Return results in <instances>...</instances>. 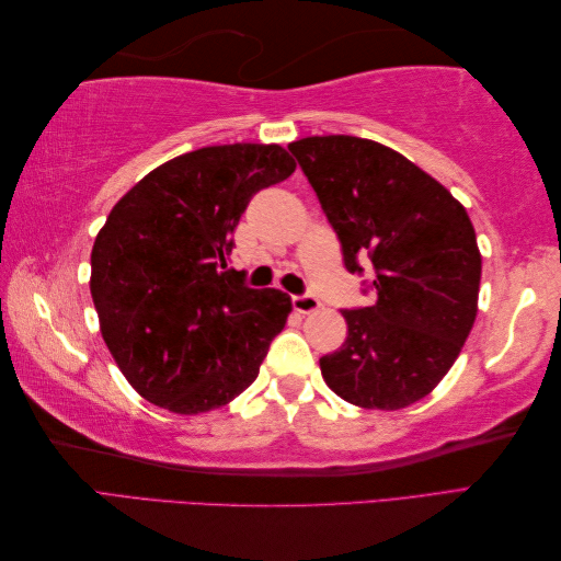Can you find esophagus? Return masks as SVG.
I'll return each instance as SVG.
<instances>
[{
  "instance_id": "1",
  "label": "esophagus",
  "mask_w": 561,
  "mask_h": 561,
  "mask_svg": "<svg viewBox=\"0 0 561 561\" xmlns=\"http://www.w3.org/2000/svg\"><path fill=\"white\" fill-rule=\"evenodd\" d=\"M291 306L296 313H313L320 308V301L311 294H296V296H291Z\"/></svg>"
}]
</instances>
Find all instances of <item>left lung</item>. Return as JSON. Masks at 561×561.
Returning <instances> with one entry per match:
<instances>
[{
  "label": "left lung",
  "mask_w": 561,
  "mask_h": 561,
  "mask_svg": "<svg viewBox=\"0 0 561 561\" xmlns=\"http://www.w3.org/2000/svg\"><path fill=\"white\" fill-rule=\"evenodd\" d=\"M335 229L344 267L371 260V306L347 308V340L320 359L325 383L366 410L428 396L468 340L482 257L472 221L448 190L378 141L330 135L291 141Z\"/></svg>",
  "instance_id": "8db88e82"
}]
</instances>
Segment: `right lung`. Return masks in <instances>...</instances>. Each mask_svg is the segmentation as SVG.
Here are the masks:
<instances>
[{
  "instance_id": "obj_1",
  "label": "right lung",
  "mask_w": 561,
  "mask_h": 561,
  "mask_svg": "<svg viewBox=\"0 0 561 561\" xmlns=\"http://www.w3.org/2000/svg\"><path fill=\"white\" fill-rule=\"evenodd\" d=\"M279 145L205 147L147 173L91 250L101 335L141 398L175 414L217 410L253 383L291 299L229 267L250 197L294 173Z\"/></svg>"
}]
</instances>
